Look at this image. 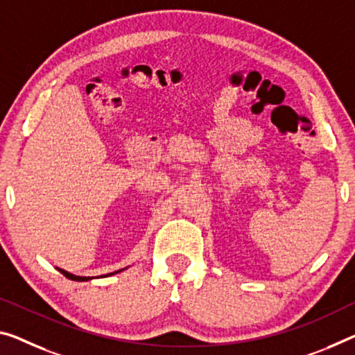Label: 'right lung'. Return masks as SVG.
Wrapping results in <instances>:
<instances>
[{"mask_svg":"<svg viewBox=\"0 0 355 355\" xmlns=\"http://www.w3.org/2000/svg\"><path fill=\"white\" fill-rule=\"evenodd\" d=\"M60 272H62L63 276H67L68 279H71V281H80V282H84V281H90L92 277H87V276H76V275H71V272H68V271H64V270H62V268H57ZM125 270V268H123ZM123 270H119V271H114V272H109V275H105V276H112V275H116V272H121V271H123Z\"/></svg>","mask_w":355,"mask_h":355,"instance_id":"1","label":"right lung"}]
</instances>
